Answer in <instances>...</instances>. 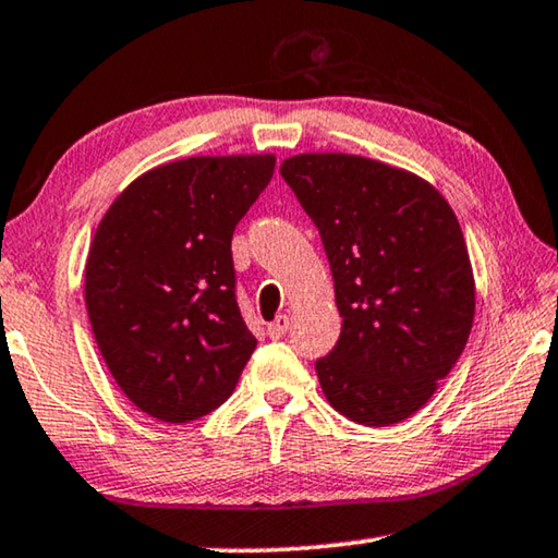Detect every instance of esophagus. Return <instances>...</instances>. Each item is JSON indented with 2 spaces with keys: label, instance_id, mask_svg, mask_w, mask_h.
<instances>
[{
  "label": "esophagus",
  "instance_id": "esophagus-1",
  "mask_svg": "<svg viewBox=\"0 0 558 558\" xmlns=\"http://www.w3.org/2000/svg\"><path fill=\"white\" fill-rule=\"evenodd\" d=\"M288 330H290V317H288V315H278L276 320H272V323L268 325V335H270L272 340L286 338Z\"/></svg>",
  "mask_w": 558,
  "mask_h": 558
}]
</instances>
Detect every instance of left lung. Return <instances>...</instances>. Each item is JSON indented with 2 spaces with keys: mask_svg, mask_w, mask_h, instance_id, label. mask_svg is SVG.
Instances as JSON below:
<instances>
[{
  "mask_svg": "<svg viewBox=\"0 0 558 558\" xmlns=\"http://www.w3.org/2000/svg\"><path fill=\"white\" fill-rule=\"evenodd\" d=\"M280 173L320 231L342 315L315 362L335 410L390 427L437 392L474 323V272L454 210L420 175L352 154H298Z\"/></svg>",
  "mask_w": 558,
  "mask_h": 558,
  "instance_id": "1",
  "label": "left lung"
}]
</instances>
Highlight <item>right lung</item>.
Listing matches in <instances>:
<instances>
[{"label":"right lung","instance_id":"right-lung-1","mask_svg":"<svg viewBox=\"0 0 558 558\" xmlns=\"http://www.w3.org/2000/svg\"><path fill=\"white\" fill-rule=\"evenodd\" d=\"M276 156H191L141 173L88 247L84 300L121 392L158 422H191L235 390L255 338L235 303L231 241Z\"/></svg>","mask_w":558,"mask_h":558}]
</instances>
